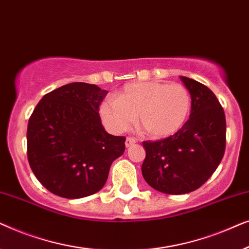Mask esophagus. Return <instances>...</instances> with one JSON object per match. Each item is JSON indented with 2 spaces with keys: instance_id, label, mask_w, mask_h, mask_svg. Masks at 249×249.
Returning a JSON list of instances; mask_svg holds the SVG:
<instances>
[{
  "instance_id": "obj_1",
  "label": "esophagus",
  "mask_w": 249,
  "mask_h": 249,
  "mask_svg": "<svg viewBox=\"0 0 249 249\" xmlns=\"http://www.w3.org/2000/svg\"><path fill=\"white\" fill-rule=\"evenodd\" d=\"M136 142H137V139H135V138H132V137H127L125 138V147H130L131 145H134V144H136Z\"/></svg>"
}]
</instances>
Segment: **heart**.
Here are the masks:
<instances>
[{
	"mask_svg": "<svg viewBox=\"0 0 249 249\" xmlns=\"http://www.w3.org/2000/svg\"><path fill=\"white\" fill-rule=\"evenodd\" d=\"M192 96L180 84L142 81L125 85L117 98H107L100 105L102 121L108 130L121 134L139 127L148 137H171L188 120Z\"/></svg>",
	"mask_w": 249,
	"mask_h": 249,
	"instance_id": "1",
	"label": "heart"
}]
</instances>
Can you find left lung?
<instances>
[{
  "instance_id": "8db88e82",
  "label": "left lung",
  "mask_w": 249,
  "mask_h": 249,
  "mask_svg": "<svg viewBox=\"0 0 249 249\" xmlns=\"http://www.w3.org/2000/svg\"><path fill=\"white\" fill-rule=\"evenodd\" d=\"M180 79L192 96L189 120L171 137L142 142V177L152 188L169 195L199 188L219 166L226 149V115L216 96L198 81Z\"/></svg>"
}]
</instances>
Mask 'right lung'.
I'll use <instances>...</instances> for the list:
<instances>
[{"instance_id":"add662e5","label":"right lung","mask_w":249,"mask_h":249,"mask_svg":"<svg viewBox=\"0 0 249 249\" xmlns=\"http://www.w3.org/2000/svg\"><path fill=\"white\" fill-rule=\"evenodd\" d=\"M107 90L71 83L44 95L30 115L27 155L34 175L64 198L90 196L103 188L125 138L107 134L98 107Z\"/></svg>"}]
</instances>
